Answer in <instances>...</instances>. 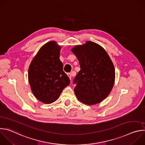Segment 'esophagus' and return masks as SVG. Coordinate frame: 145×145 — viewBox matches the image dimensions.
Segmentation results:
<instances>
[{"instance_id":"esophagus-1","label":"esophagus","mask_w":145,"mask_h":145,"mask_svg":"<svg viewBox=\"0 0 145 145\" xmlns=\"http://www.w3.org/2000/svg\"><path fill=\"white\" fill-rule=\"evenodd\" d=\"M68 77H69L70 80H71L72 76H73V74H72V73H68Z\"/></svg>"}]
</instances>
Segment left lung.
<instances>
[{
  "label": "left lung",
  "instance_id": "obj_1",
  "mask_svg": "<svg viewBox=\"0 0 145 145\" xmlns=\"http://www.w3.org/2000/svg\"><path fill=\"white\" fill-rule=\"evenodd\" d=\"M79 61L80 71L74 80L77 99L88 106L96 105L110 93L115 79L112 61L100 45L87 40L71 49Z\"/></svg>",
  "mask_w": 145,
  "mask_h": 145
}]
</instances>
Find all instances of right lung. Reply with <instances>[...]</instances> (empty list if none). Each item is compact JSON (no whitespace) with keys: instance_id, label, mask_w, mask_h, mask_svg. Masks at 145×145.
I'll list each match as a JSON object with an SVG mask.
<instances>
[{"instance_id":"add662e5","label":"right lung","mask_w":145,"mask_h":145,"mask_svg":"<svg viewBox=\"0 0 145 145\" xmlns=\"http://www.w3.org/2000/svg\"><path fill=\"white\" fill-rule=\"evenodd\" d=\"M61 46L51 40L41 47L29 67L28 80L34 96L44 104L56 101L70 84L59 59Z\"/></svg>"}]
</instances>
